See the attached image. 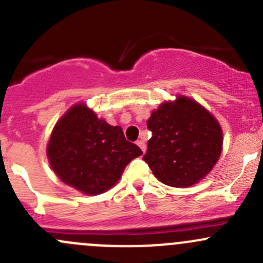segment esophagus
<instances>
[{"mask_svg": "<svg viewBox=\"0 0 263 263\" xmlns=\"http://www.w3.org/2000/svg\"><path fill=\"white\" fill-rule=\"evenodd\" d=\"M137 145H139V147L141 148L142 150V153H145V151H146V144H145V140H139V141H137Z\"/></svg>", "mask_w": 263, "mask_h": 263, "instance_id": "1", "label": "esophagus"}]
</instances>
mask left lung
Returning a JSON list of instances; mask_svg holds the SVG:
<instances>
[{
    "instance_id": "left-lung-1",
    "label": "left lung",
    "mask_w": 263,
    "mask_h": 263,
    "mask_svg": "<svg viewBox=\"0 0 263 263\" xmlns=\"http://www.w3.org/2000/svg\"><path fill=\"white\" fill-rule=\"evenodd\" d=\"M153 136L144 155L153 174L171 187L185 188L205 178L219 160L222 129L200 103L178 95L147 119Z\"/></svg>"
}]
</instances>
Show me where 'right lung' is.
<instances>
[{"mask_svg":"<svg viewBox=\"0 0 263 263\" xmlns=\"http://www.w3.org/2000/svg\"><path fill=\"white\" fill-rule=\"evenodd\" d=\"M142 155L119 126H110L85 103L72 105L50 134L47 156L55 176L87 196L104 193L121 179L131 160Z\"/></svg>","mask_w":263,"mask_h":263,"instance_id":"right-lung-1","label":"right lung"}]
</instances>
